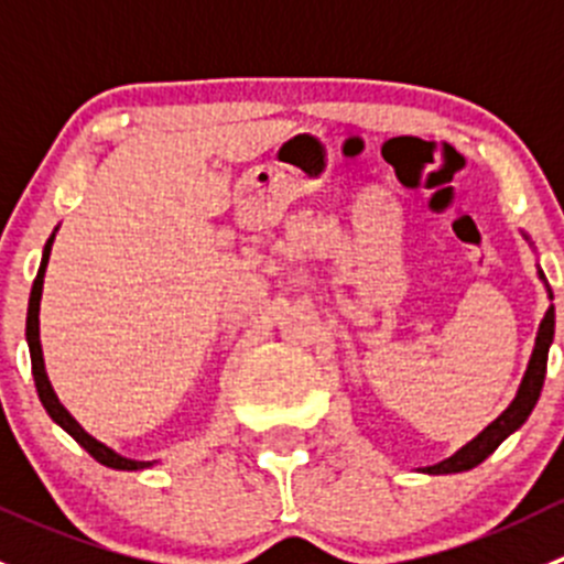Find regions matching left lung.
Listing matches in <instances>:
<instances>
[{
  "instance_id": "1",
  "label": "left lung",
  "mask_w": 564,
  "mask_h": 564,
  "mask_svg": "<svg viewBox=\"0 0 564 564\" xmlns=\"http://www.w3.org/2000/svg\"><path fill=\"white\" fill-rule=\"evenodd\" d=\"M540 278H543V283H545L543 270H540ZM545 289H549V283H545ZM549 297L554 300L551 289H549ZM551 340H554V305L545 311L543 322H540L532 357H529L527 373H524V379H521V388H519V392H516L513 403H510V406L505 409V412L499 414V417L494 420V423L488 425L482 434H477L469 445L460 447L456 456L440 460V464H434V466H425L423 471H429V475H453V471L475 469V466L482 464V460L491 456V453L497 451V447L502 445V442L508 440L516 429H521V425H524V420L532 414L534 403H538L540 390H543L545 362H549Z\"/></svg>"
}]
</instances>
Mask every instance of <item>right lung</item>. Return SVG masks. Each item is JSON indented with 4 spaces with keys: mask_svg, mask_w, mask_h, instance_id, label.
<instances>
[{
    "mask_svg": "<svg viewBox=\"0 0 564 564\" xmlns=\"http://www.w3.org/2000/svg\"><path fill=\"white\" fill-rule=\"evenodd\" d=\"M51 246H54V235L48 237L43 248V261H40V270L35 283H32V294H30V311H26V344H30V357H32V377H35V388L40 395V403L45 406L48 417L54 420L59 429H65L84 451L89 453L98 464L111 466V469H124V471H139L152 466V460H133V458H124L119 453H113L111 447H106L104 442H98L95 436H89L82 425L73 420V414L67 412L65 406L59 403L56 398L54 388L48 382V373H45V362H43V349H40V297H43V275H45V264H48V256H51Z\"/></svg>",
    "mask_w": 564,
    "mask_h": 564,
    "instance_id": "1",
    "label": "right lung"
}]
</instances>
